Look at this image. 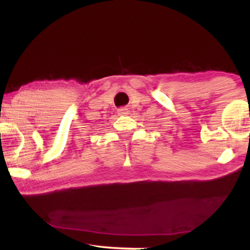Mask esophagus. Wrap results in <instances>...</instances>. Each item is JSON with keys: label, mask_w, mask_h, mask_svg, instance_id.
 I'll return each instance as SVG.
<instances>
[{"label": "esophagus", "mask_w": 250, "mask_h": 250, "mask_svg": "<svg viewBox=\"0 0 250 250\" xmlns=\"http://www.w3.org/2000/svg\"><path fill=\"white\" fill-rule=\"evenodd\" d=\"M127 109H126V108H121V109H118V114L119 115H126V114H127Z\"/></svg>", "instance_id": "esophagus-1"}]
</instances>
